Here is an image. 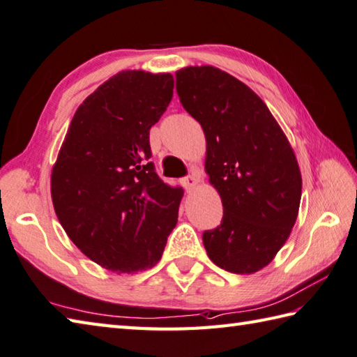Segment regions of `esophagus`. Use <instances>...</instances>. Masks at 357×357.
Listing matches in <instances>:
<instances>
[{
  "label": "esophagus",
  "mask_w": 357,
  "mask_h": 357,
  "mask_svg": "<svg viewBox=\"0 0 357 357\" xmlns=\"http://www.w3.org/2000/svg\"><path fill=\"white\" fill-rule=\"evenodd\" d=\"M198 184H199V176L197 173H192L190 176H187V178L183 179V185L185 187L187 192H192Z\"/></svg>",
  "instance_id": "esophagus-1"
}]
</instances>
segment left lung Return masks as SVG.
Segmentation results:
<instances>
[{
	"label": "left lung",
	"mask_w": 357,
	"mask_h": 357,
	"mask_svg": "<svg viewBox=\"0 0 357 357\" xmlns=\"http://www.w3.org/2000/svg\"><path fill=\"white\" fill-rule=\"evenodd\" d=\"M184 109L206 136V173L222 208L206 230L211 260L232 274H254L274 260L296 225L302 174L294 150L260 97L215 66L176 73Z\"/></svg>",
	"instance_id": "left-lung-1"
}]
</instances>
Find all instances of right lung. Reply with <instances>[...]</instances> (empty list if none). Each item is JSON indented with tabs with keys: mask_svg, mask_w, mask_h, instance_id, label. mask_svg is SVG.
Listing matches in <instances>:
<instances>
[{
	"mask_svg": "<svg viewBox=\"0 0 357 357\" xmlns=\"http://www.w3.org/2000/svg\"><path fill=\"white\" fill-rule=\"evenodd\" d=\"M173 75L122 71L77 108L51 174L69 238L116 274L153 268L178 222L183 188L150 162V128L169 107Z\"/></svg>",
	"mask_w": 357,
	"mask_h": 357,
	"instance_id": "right-lung-1",
	"label": "right lung"
}]
</instances>
